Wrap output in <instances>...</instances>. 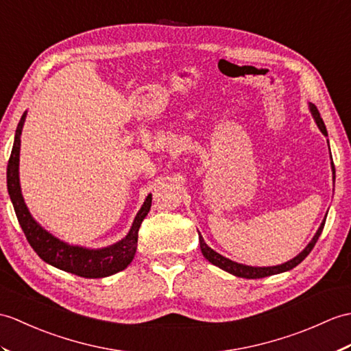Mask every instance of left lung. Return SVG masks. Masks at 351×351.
I'll use <instances>...</instances> for the list:
<instances>
[{
	"mask_svg": "<svg viewBox=\"0 0 351 351\" xmlns=\"http://www.w3.org/2000/svg\"><path fill=\"white\" fill-rule=\"evenodd\" d=\"M308 108H309V112H311V115H313V118H314V121H315L317 127H319V130H320V132H322L324 136H328V130H326V125H324V122H323V119H322V117H320L319 110H317V108H315V106H314L313 103H308ZM328 143H329V141H328ZM329 151H330V148H329ZM330 158H332V156H330ZM330 167H332V175H333V184H335V167H333V161H330ZM326 217H328V215H324L323 221H322V224H320V227H319V230L315 232V234L313 236V239L309 241L308 245H306L302 251H300L296 257H293L291 260H289V262L282 263V265H276V266H248V265H243V263L233 262V260L221 256V254H219V252H217L215 250L210 248V247L208 245V243L205 242V239H203V236L200 234V232H199L200 250H202L203 257H205L209 263H213V265L218 266L219 269H223V271L229 272V274H232V275H234V276H241V278H247V280L265 278V276H271V275L287 272V271H290V269L296 267L300 262H302V260H304V258L309 254V252H311V250L314 248L315 242L319 241L320 234H322V232H323L324 223H326Z\"/></svg>",
	"mask_w": 351,
	"mask_h": 351,
	"instance_id": "8db88e82",
	"label": "left lung"
}]
</instances>
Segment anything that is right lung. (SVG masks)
<instances>
[{"label": "right lung", "mask_w": 351, "mask_h": 351, "mask_svg": "<svg viewBox=\"0 0 351 351\" xmlns=\"http://www.w3.org/2000/svg\"><path fill=\"white\" fill-rule=\"evenodd\" d=\"M25 119L27 110L23 112L18 128H16L12 156L9 165H7V190H9L16 217H18V221L27 236L29 245L46 263L58 267L61 271L84 276V278H104V276L124 271L134 258L137 250V233L151 209L152 194L146 195L128 233L121 241L112 243V245L103 248H88L82 245H73V243L56 238L36 221L22 195L19 181V154L21 134Z\"/></svg>", "instance_id": "obj_1"}]
</instances>
